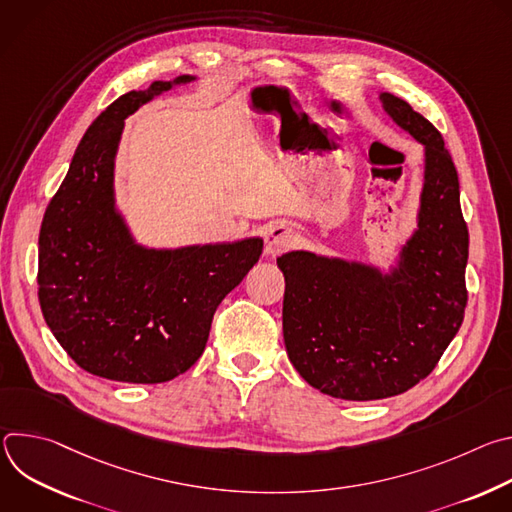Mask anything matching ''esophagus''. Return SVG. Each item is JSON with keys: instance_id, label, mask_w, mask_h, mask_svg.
Wrapping results in <instances>:
<instances>
[{"instance_id": "1", "label": "esophagus", "mask_w": 512, "mask_h": 512, "mask_svg": "<svg viewBox=\"0 0 512 512\" xmlns=\"http://www.w3.org/2000/svg\"><path fill=\"white\" fill-rule=\"evenodd\" d=\"M298 235L285 223H275L265 231V253L267 255H279L285 249L294 247Z\"/></svg>"}]
</instances>
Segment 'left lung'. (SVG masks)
<instances>
[{"label":"left lung","mask_w":512,"mask_h":512,"mask_svg":"<svg viewBox=\"0 0 512 512\" xmlns=\"http://www.w3.org/2000/svg\"><path fill=\"white\" fill-rule=\"evenodd\" d=\"M385 111L425 148L417 231L391 275L377 267L291 251L283 340L296 371L346 401L385 399L423 381L458 334L468 302V227L444 137L421 113L381 93Z\"/></svg>","instance_id":"1"}]
</instances>
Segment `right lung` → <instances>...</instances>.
Instances as JSON below:
<instances>
[{
    "label": "right lung",
    "mask_w": 512,
    "mask_h": 512,
    "mask_svg": "<svg viewBox=\"0 0 512 512\" xmlns=\"http://www.w3.org/2000/svg\"><path fill=\"white\" fill-rule=\"evenodd\" d=\"M113 101L83 135L38 239V300L48 328L91 375L154 385L204 352L212 316L259 261L263 239L145 249L115 208L113 166L127 115L172 85Z\"/></svg>",
    "instance_id": "1"
}]
</instances>
